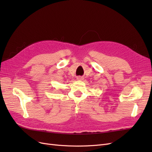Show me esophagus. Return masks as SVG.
I'll list each match as a JSON object with an SVG mask.
<instances>
[{
	"instance_id": "obj_1",
	"label": "esophagus",
	"mask_w": 152,
	"mask_h": 152,
	"mask_svg": "<svg viewBox=\"0 0 152 152\" xmlns=\"http://www.w3.org/2000/svg\"><path fill=\"white\" fill-rule=\"evenodd\" d=\"M77 80H83V77H77Z\"/></svg>"
}]
</instances>
